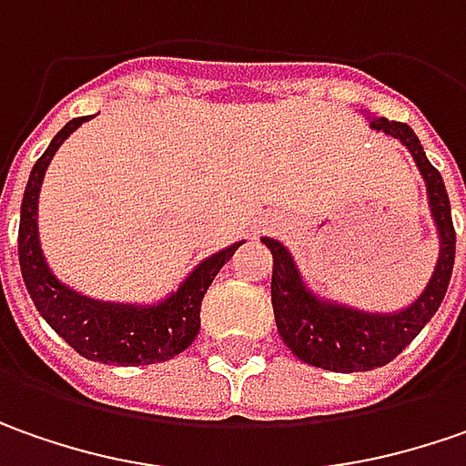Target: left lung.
<instances>
[{"label": "left lung", "instance_id": "left-lung-1", "mask_svg": "<svg viewBox=\"0 0 466 466\" xmlns=\"http://www.w3.org/2000/svg\"><path fill=\"white\" fill-rule=\"evenodd\" d=\"M359 113L369 121V128L397 138L415 159V167L425 183L431 218L439 234V258L423 291L410 304L392 312H369L338 299L317 294L304 281L291 249L273 237H263V245L273 255L270 301H273L276 328L281 340L304 363L340 374L371 371L377 366H384L412 343V338L431 322V317L441 307L454 270V249H457L446 185L441 172L428 162L423 144L418 141L415 131L408 123L387 121L371 116L369 110H359Z\"/></svg>", "mask_w": 466, "mask_h": 466}]
</instances>
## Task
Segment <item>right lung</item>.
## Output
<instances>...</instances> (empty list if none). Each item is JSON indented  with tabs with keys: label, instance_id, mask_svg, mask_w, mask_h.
<instances>
[{
	"label": "right lung",
	"instance_id": "right-lung-1",
	"mask_svg": "<svg viewBox=\"0 0 466 466\" xmlns=\"http://www.w3.org/2000/svg\"><path fill=\"white\" fill-rule=\"evenodd\" d=\"M87 121L89 116L66 123L51 138L48 149L33 165V172L27 177L23 206H20V232H17L25 289L43 319L79 356L89 361L113 363V366H147V363L169 361L196 340L201 329L203 297L224 263L232 258L239 245H245V239L203 258L175 291L149 304L92 299L56 279L41 248L38 198H41L46 169L58 152V147Z\"/></svg>",
	"mask_w": 466,
	"mask_h": 466
}]
</instances>
